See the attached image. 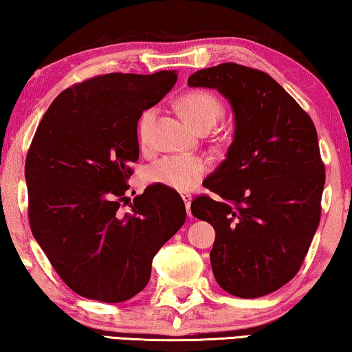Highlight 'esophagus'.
Masks as SVG:
<instances>
[{"label":"esophagus","mask_w":352,"mask_h":352,"mask_svg":"<svg viewBox=\"0 0 352 352\" xmlns=\"http://www.w3.org/2000/svg\"><path fill=\"white\" fill-rule=\"evenodd\" d=\"M182 197L183 201H185V206H186V210H188V214H191V194L190 192H182Z\"/></svg>","instance_id":"esophagus-1"}]
</instances>
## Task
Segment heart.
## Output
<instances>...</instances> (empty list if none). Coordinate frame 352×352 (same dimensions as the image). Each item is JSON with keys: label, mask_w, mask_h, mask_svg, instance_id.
<instances>
[{"label": "heart", "mask_w": 352, "mask_h": 352, "mask_svg": "<svg viewBox=\"0 0 352 352\" xmlns=\"http://www.w3.org/2000/svg\"><path fill=\"white\" fill-rule=\"evenodd\" d=\"M183 117L199 131L212 129L224 113L223 101L208 90H192L183 94L177 102ZM156 110L146 109L138 123L139 140L148 145L151 126L155 122ZM208 161L201 156H166L150 167L146 178L151 183H160L178 191H186L199 183L207 174Z\"/></svg>", "instance_id": "1"}]
</instances>
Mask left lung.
<instances>
[{"label": "left lung", "instance_id": "1", "mask_svg": "<svg viewBox=\"0 0 352 352\" xmlns=\"http://www.w3.org/2000/svg\"><path fill=\"white\" fill-rule=\"evenodd\" d=\"M190 87L217 88L232 104L228 156L191 213L217 232L214 280L235 297L265 296L291 281L321 219L326 167L313 120L267 72L237 63L201 69Z\"/></svg>", "mask_w": 352, "mask_h": 352}]
</instances>
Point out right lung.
I'll return each mask as SVG.
<instances>
[{
	"instance_id": "add662e5",
	"label": "right lung",
	"mask_w": 352,
	"mask_h": 352,
	"mask_svg": "<svg viewBox=\"0 0 352 352\" xmlns=\"http://www.w3.org/2000/svg\"><path fill=\"white\" fill-rule=\"evenodd\" d=\"M175 80L174 71L94 76L60 93L36 129L25 161L30 228L78 296L134 297L148 285L155 254L185 224V202L169 186L150 185L133 202L124 196L140 115Z\"/></svg>"
}]
</instances>
